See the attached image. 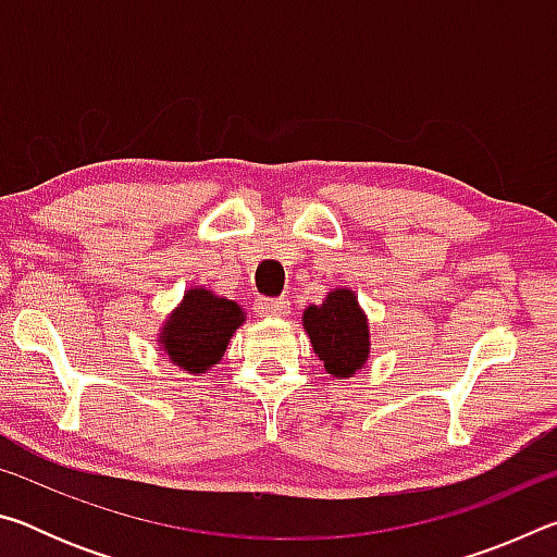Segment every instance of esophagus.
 Wrapping results in <instances>:
<instances>
[{"label": "esophagus", "mask_w": 557, "mask_h": 557, "mask_svg": "<svg viewBox=\"0 0 557 557\" xmlns=\"http://www.w3.org/2000/svg\"><path fill=\"white\" fill-rule=\"evenodd\" d=\"M258 312H260V317H285L287 305L282 299L265 297V299L258 301Z\"/></svg>", "instance_id": "34e87169"}]
</instances>
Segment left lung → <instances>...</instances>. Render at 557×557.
<instances>
[{"label": "left lung", "instance_id": "obj_1", "mask_svg": "<svg viewBox=\"0 0 557 557\" xmlns=\"http://www.w3.org/2000/svg\"><path fill=\"white\" fill-rule=\"evenodd\" d=\"M305 332L326 373L351 379L369 358V324L351 289L329 292L322 305L305 309Z\"/></svg>", "mask_w": 557, "mask_h": 557}]
</instances>
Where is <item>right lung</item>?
Returning a JSON list of instances; mask_svg holds the SVG:
<instances>
[{"label": "right lung", "mask_w": 557, "mask_h": 557, "mask_svg": "<svg viewBox=\"0 0 557 557\" xmlns=\"http://www.w3.org/2000/svg\"><path fill=\"white\" fill-rule=\"evenodd\" d=\"M245 322L243 309L209 289H186L184 301L166 319L162 346L188 373H206L221 361L235 329Z\"/></svg>", "instance_id": "add662e5"}]
</instances>
